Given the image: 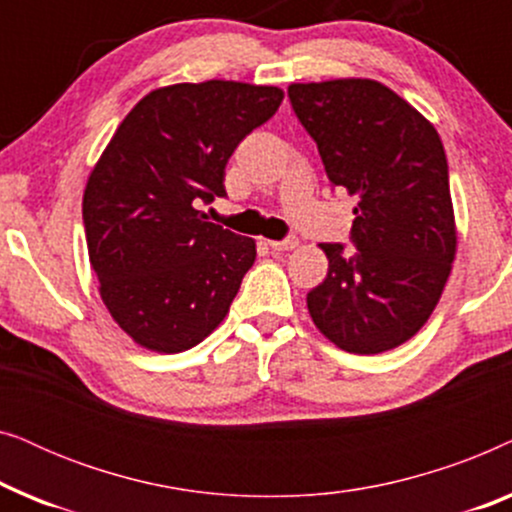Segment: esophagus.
<instances>
[{
    "mask_svg": "<svg viewBox=\"0 0 512 512\" xmlns=\"http://www.w3.org/2000/svg\"><path fill=\"white\" fill-rule=\"evenodd\" d=\"M275 251H291L298 247V237H286V240H270L268 242Z\"/></svg>",
    "mask_w": 512,
    "mask_h": 512,
    "instance_id": "1",
    "label": "esophagus"
}]
</instances>
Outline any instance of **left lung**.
<instances>
[{
    "label": "left lung",
    "mask_w": 512,
    "mask_h": 512,
    "mask_svg": "<svg viewBox=\"0 0 512 512\" xmlns=\"http://www.w3.org/2000/svg\"><path fill=\"white\" fill-rule=\"evenodd\" d=\"M289 100L331 184L359 198L356 249L321 244L328 275L307 293V310L345 352H387L426 324L452 270L457 226L443 142L373 79L291 83Z\"/></svg>",
    "instance_id": "8db88e82"
}]
</instances>
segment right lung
I'll return each instance as SVG.
<instances>
[{"label": "right lung", "instance_id": "add662e5", "mask_svg": "<svg viewBox=\"0 0 512 512\" xmlns=\"http://www.w3.org/2000/svg\"><path fill=\"white\" fill-rule=\"evenodd\" d=\"M284 93L240 81L174 83L142 97L90 172L83 226L100 296L151 352L177 354L228 314L256 242L207 221L228 158Z\"/></svg>", "mask_w": 512, "mask_h": 512}]
</instances>
